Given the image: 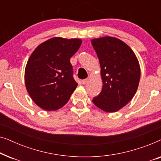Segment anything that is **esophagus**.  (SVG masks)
<instances>
[{"label":"esophagus","mask_w":161,"mask_h":161,"mask_svg":"<svg viewBox=\"0 0 161 161\" xmlns=\"http://www.w3.org/2000/svg\"><path fill=\"white\" fill-rule=\"evenodd\" d=\"M88 81H89V79L86 78V79H83V80H82V81H81V82H82L83 84H86V83H88Z\"/></svg>","instance_id":"34e87169"}]
</instances>
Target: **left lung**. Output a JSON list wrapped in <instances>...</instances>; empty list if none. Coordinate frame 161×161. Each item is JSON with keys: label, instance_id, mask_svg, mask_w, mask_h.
<instances>
[{"label": "left lung", "instance_id": "left-lung-1", "mask_svg": "<svg viewBox=\"0 0 161 161\" xmlns=\"http://www.w3.org/2000/svg\"><path fill=\"white\" fill-rule=\"evenodd\" d=\"M92 44L100 61L102 91L92 102L106 112H116L126 105L137 91L139 63L131 48L115 37L94 39Z\"/></svg>", "mask_w": 161, "mask_h": 161}]
</instances>
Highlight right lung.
I'll use <instances>...</instances> for the list:
<instances>
[{
  "label": "right lung",
  "mask_w": 161,
  "mask_h": 161,
  "mask_svg": "<svg viewBox=\"0 0 161 161\" xmlns=\"http://www.w3.org/2000/svg\"><path fill=\"white\" fill-rule=\"evenodd\" d=\"M81 42L79 39L54 37L32 53L25 67V86L41 108L56 111L69 101L78 86L69 60Z\"/></svg>",
  "instance_id": "1"
}]
</instances>
